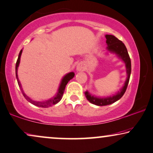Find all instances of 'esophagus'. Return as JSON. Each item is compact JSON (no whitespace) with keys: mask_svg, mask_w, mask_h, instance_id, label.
Instances as JSON below:
<instances>
[{"mask_svg":"<svg viewBox=\"0 0 153 153\" xmlns=\"http://www.w3.org/2000/svg\"><path fill=\"white\" fill-rule=\"evenodd\" d=\"M76 70L77 71H79V72H80V71H84L85 70V67L82 64L80 63V64H78V66H77Z\"/></svg>","mask_w":153,"mask_h":153,"instance_id":"esophagus-1","label":"esophagus"}]
</instances>
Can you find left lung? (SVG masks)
I'll return each mask as SVG.
<instances>
[{
  "instance_id": "obj_1",
  "label": "left lung",
  "mask_w": 153,
  "mask_h": 153,
  "mask_svg": "<svg viewBox=\"0 0 153 153\" xmlns=\"http://www.w3.org/2000/svg\"><path fill=\"white\" fill-rule=\"evenodd\" d=\"M105 38H106V44L108 45L106 48L107 50L111 52V53H114V54H117L118 57L120 58L125 62L127 78L125 84H124L123 87L120 89V91H118L115 95L112 96V97L102 98L97 97L94 95H91L88 91H85V94L87 100L90 103H93V104L99 105V106L112 104V103H115V101L121 99L127 88L131 71V59H130L129 54H128L127 50L126 48L125 44L121 40H118L117 38L113 35H105Z\"/></svg>"
}]
</instances>
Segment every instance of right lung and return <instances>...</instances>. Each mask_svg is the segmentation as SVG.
<instances>
[{"mask_svg": "<svg viewBox=\"0 0 153 153\" xmlns=\"http://www.w3.org/2000/svg\"><path fill=\"white\" fill-rule=\"evenodd\" d=\"M22 53V50H21V51H20L19 54V56H18V59L17 61V63H16L15 72H16V78H17L18 85H19V87H20V89H21L22 92V94H23V96L24 97V98H25V99L28 101V102L32 103V104L35 105H36V106L41 107V108H48L50 106H52V105H55L57 103L59 102V101H61V99H62L65 88H66V85H67V83L68 82V81L71 80V79H72L73 77L75 76V73L73 72H70V73H67L66 75H64V78H62V81H61L60 85H59V89H58L57 92H56V94L54 96V97L51 98V99H48V100H45V101H34V100H33V99H30V97H28V96L24 92L23 89H22V88L21 83H20L19 78H18L17 70H18V67H19V65L20 58H21Z\"/></svg>", "mask_w": 153, "mask_h": 153, "instance_id": "right-lung-1", "label": "right lung"}]
</instances>
